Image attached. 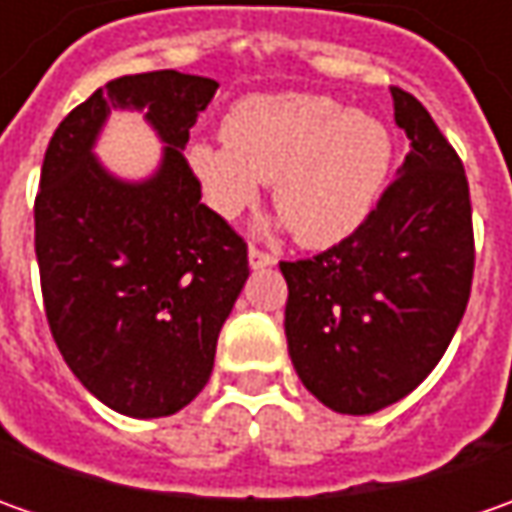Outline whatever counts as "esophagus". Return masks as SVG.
<instances>
[{
	"instance_id": "1",
	"label": "esophagus",
	"mask_w": 512,
	"mask_h": 512,
	"mask_svg": "<svg viewBox=\"0 0 512 512\" xmlns=\"http://www.w3.org/2000/svg\"><path fill=\"white\" fill-rule=\"evenodd\" d=\"M247 262H250L253 270H262V267L276 265V259H273L270 253H265V250H259V247H250V250H247Z\"/></svg>"
}]
</instances>
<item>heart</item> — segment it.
Listing matches in <instances>:
<instances>
[{
  "label": "heart",
  "mask_w": 512,
  "mask_h": 512,
  "mask_svg": "<svg viewBox=\"0 0 512 512\" xmlns=\"http://www.w3.org/2000/svg\"><path fill=\"white\" fill-rule=\"evenodd\" d=\"M225 145L193 142L190 173L222 219L256 205L273 182L282 222L307 247L353 236L382 199L393 168V136L382 119L327 96H250L227 110Z\"/></svg>",
  "instance_id": "b5f03b06"
}]
</instances>
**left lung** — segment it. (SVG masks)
I'll use <instances>...</instances> for the list:
<instances>
[{"instance_id": "8db88e82", "label": "left lung", "mask_w": 512, "mask_h": 512, "mask_svg": "<svg viewBox=\"0 0 512 512\" xmlns=\"http://www.w3.org/2000/svg\"><path fill=\"white\" fill-rule=\"evenodd\" d=\"M390 93L396 125L410 139L399 179L353 236L279 265L290 362L319 402L347 416L390 407L427 379L473 282L462 159L416 96Z\"/></svg>"}]
</instances>
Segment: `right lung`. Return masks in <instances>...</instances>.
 <instances>
[{"label":"right lung","instance_id":"obj_1","mask_svg":"<svg viewBox=\"0 0 512 512\" xmlns=\"http://www.w3.org/2000/svg\"><path fill=\"white\" fill-rule=\"evenodd\" d=\"M216 88L179 70L110 79L45 150L33 219L50 333L73 376L133 419L173 416L202 393L250 276L247 245L202 205L182 156ZM113 109H142L166 145L145 180L92 153Z\"/></svg>","mask_w":512,"mask_h":512}]
</instances>
